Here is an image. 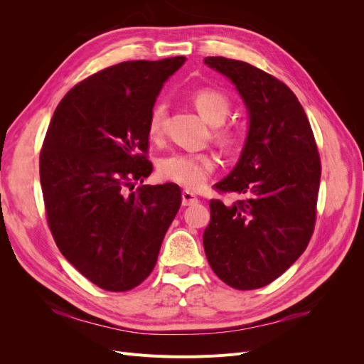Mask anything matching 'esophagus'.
Returning a JSON list of instances; mask_svg holds the SVG:
<instances>
[{"label":"esophagus","mask_w":364,"mask_h":364,"mask_svg":"<svg viewBox=\"0 0 364 364\" xmlns=\"http://www.w3.org/2000/svg\"><path fill=\"white\" fill-rule=\"evenodd\" d=\"M199 203V199H197V196L191 191H183L182 193V205L183 206H193Z\"/></svg>","instance_id":"esophagus-1"}]
</instances>
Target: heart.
<instances>
[{
    "mask_svg": "<svg viewBox=\"0 0 364 364\" xmlns=\"http://www.w3.org/2000/svg\"><path fill=\"white\" fill-rule=\"evenodd\" d=\"M193 103L199 114L213 126L222 124L230 112L229 98L211 87H202L196 91L193 94ZM167 115L168 109L164 102L151 107L147 123V134L151 139L162 138ZM215 138L225 146H234L238 139L235 132L230 129L217 130ZM218 162L214 153H173L159 161L158 171L164 179L196 191L206 183L209 176L215 171Z\"/></svg>",
    "mask_w": 364,
    "mask_h": 364,
    "instance_id": "b5f03b06",
    "label": "heart"
}]
</instances>
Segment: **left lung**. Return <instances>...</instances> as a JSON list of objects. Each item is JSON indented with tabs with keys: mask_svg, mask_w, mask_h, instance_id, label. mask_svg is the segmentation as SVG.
<instances>
[{
	"mask_svg": "<svg viewBox=\"0 0 364 364\" xmlns=\"http://www.w3.org/2000/svg\"><path fill=\"white\" fill-rule=\"evenodd\" d=\"M203 62L235 85L250 118L237 165L214 185L246 197L230 206L209 202L203 247L220 279L237 290H255L281 277L310 243L321 158L310 121L287 85L241 60Z\"/></svg>",
	"mask_w": 364,
	"mask_h": 364,
	"instance_id": "obj_1",
	"label": "left lung"
}]
</instances>
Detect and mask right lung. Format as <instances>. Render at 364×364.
Segmentation results:
<instances>
[{
  "label": "right lung",
  "instance_id": "obj_1",
  "mask_svg": "<svg viewBox=\"0 0 364 364\" xmlns=\"http://www.w3.org/2000/svg\"><path fill=\"white\" fill-rule=\"evenodd\" d=\"M185 60H129L90 75L62 98L43 139L39 171L53 238L103 290L127 291L149 277L181 208L176 183L130 191L153 170L150 111Z\"/></svg>",
  "mask_w": 364,
  "mask_h": 364
}]
</instances>
